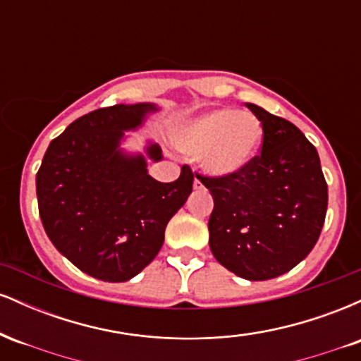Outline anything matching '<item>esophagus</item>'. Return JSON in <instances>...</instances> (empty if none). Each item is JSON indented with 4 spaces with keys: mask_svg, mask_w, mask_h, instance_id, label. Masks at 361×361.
<instances>
[{
    "mask_svg": "<svg viewBox=\"0 0 361 361\" xmlns=\"http://www.w3.org/2000/svg\"><path fill=\"white\" fill-rule=\"evenodd\" d=\"M193 188H195V190H204V185H202V181H200V180H197V178H195V181H193Z\"/></svg>",
    "mask_w": 361,
    "mask_h": 361,
    "instance_id": "34e87169",
    "label": "esophagus"
}]
</instances>
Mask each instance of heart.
I'll return each mask as SVG.
<instances>
[{"instance_id": "1", "label": "heart", "mask_w": 361, "mask_h": 361, "mask_svg": "<svg viewBox=\"0 0 361 361\" xmlns=\"http://www.w3.org/2000/svg\"><path fill=\"white\" fill-rule=\"evenodd\" d=\"M173 140L185 154L198 156L205 173L226 178L241 173L258 156L263 126L250 111L219 109L178 127Z\"/></svg>"}]
</instances>
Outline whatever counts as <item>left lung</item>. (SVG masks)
<instances>
[{
    "label": "left lung",
    "mask_w": 361,
    "mask_h": 361,
    "mask_svg": "<svg viewBox=\"0 0 361 361\" xmlns=\"http://www.w3.org/2000/svg\"><path fill=\"white\" fill-rule=\"evenodd\" d=\"M246 106L263 126L261 154L241 173L197 175L214 198L209 244L215 259L246 280L283 275L316 246L327 185L316 147L288 120Z\"/></svg>",
    "instance_id": "left-lung-1"
}]
</instances>
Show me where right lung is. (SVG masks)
I'll list each match as a JSON object with an SVG mask.
<instances>
[{
	"label": "right lung",
	"instance_id": "1",
	"mask_svg": "<svg viewBox=\"0 0 361 361\" xmlns=\"http://www.w3.org/2000/svg\"><path fill=\"white\" fill-rule=\"evenodd\" d=\"M157 106L114 105L82 115L49 144L37 173L44 229L56 250L86 275L127 281L156 258L169 219L192 193L188 166L171 183L147 173L144 154H127L120 142ZM149 159H163L149 144Z\"/></svg>",
	"mask_w": 361,
	"mask_h": 361
}]
</instances>
